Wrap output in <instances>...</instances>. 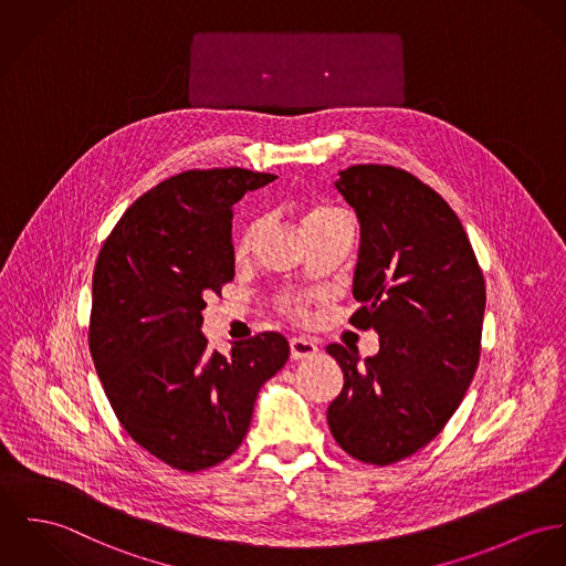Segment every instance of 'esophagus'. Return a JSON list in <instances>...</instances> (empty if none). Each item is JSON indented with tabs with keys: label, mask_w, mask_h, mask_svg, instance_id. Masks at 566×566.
Instances as JSON below:
<instances>
[{
	"label": "esophagus",
	"mask_w": 566,
	"mask_h": 566,
	"mask_svg": "<svg viewBox=\"0 0 566 566\" xmlns=\"http://www.w3.org/2000/svg\"><path fill=\"white\" fill-rule=\"evenodd\" d=\"M318 353V347L307 338H291V357L293 359H307Z\"/></svg>",
	"instance_id": "34e87169"
}]
</instances>
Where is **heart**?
Masks as SVG:
<instances>
[{
    "label": "heart",
    "mask_w": 566,
    "mask_h": 566,
    "mask_svg": "<svg viewBox=\"0 0 566 566\" xmlns=\"http://www.w3.org/2000/svg\"><path fill=\"white\" fill-rule=\"evenodd\" d=\"M336 218H348L347 213L343 209H336V207H316L312 209L307 216H305V228L312 226V223H318V221H327V219ZM261 230V221L256 218L248 219L239 226V230L234 232L232 237V254L234 259H245L256 234ZM280 307L282 312L286 314H293V316H305V300L304 297H293V295H286L280 300Z\"/></svg>",
    "instance_id": "b5f03b06"
}]
</instances>
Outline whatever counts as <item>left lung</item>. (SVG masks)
I'll return each instance as SVG.
<instances>
[{
  "instance_id": "obj_1",
  "label": "left lung",
  "mask_w": 566,
  "mask_h": 566,
  "mask_svg": "<svg viewBox=\"0 0 566 566\" xmlns=\"http://www.w3.org/2000/svg\"><path fill=\"white\" fill-rule=\"evenodd\" d=\"M338 191L361 226L350 316L379 334V353L334 343L345 373L327 409L338 446L370 465L411 457L441 433L479 368L484 277L461 219L420 178L394 166H350Z\"/></svg>"
}]
</instances>
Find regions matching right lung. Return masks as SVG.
<instances>
[{"label":"right lung","mask_w":566,"mask_h":566,"mask_svg":"<svg viewBox=\"0 0 566 566\" xmlns=\"http://www.w3.org/2000/svg\"><path fill=\"white\" fill-rule=\"evenodd\" d=\"M275 180L243 168L187 170L144 196L105 239L92 273L90 355L123 429L180 472L226 461L262 384L289 359L264 332L211 350L202 310L234 277L232 205Z\"/></svg>","instance_id":"right-lung-1"}]
</instances>
